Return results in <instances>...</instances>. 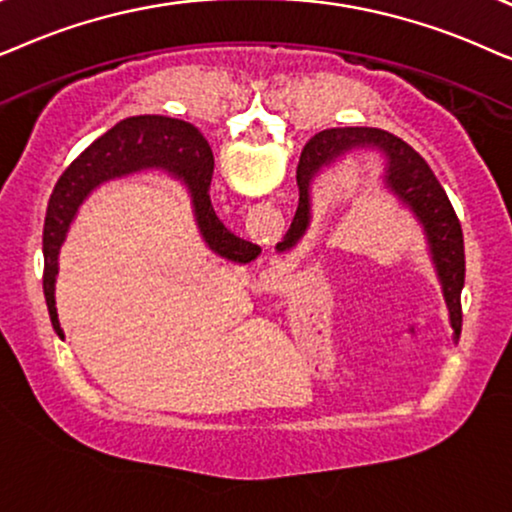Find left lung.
Masks as SVG:
<instances>
[{"label": "left lung", "instance_id": "8db88e82", "mask_svg": "<svg viewBox=\"0 0 512 512\" xmlns=\"http://www.w3.org/2000/svg\"><path fill=\"white\" fill-rule=\"evenodd\" d=\"M353 147H377L386 154V187L412 210L424 227L428 252L438 271L442 295L449 309V323L454 337L461 335V290L466 281V255H463V231L445 189L433 175V170L414 149L381 128H327L313 135L302 149L297 166L299 206L283 241L276 245L278 252L292 250L304 236L311 220V180L320 168L332 159L349 152Z\"/></svg>", "mask_w": 512, "mask_h": 512}]
</instances>
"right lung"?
Masks as SVG:
<instances>
[{
    "instance_id": "obj_1",
    "label": "right lung",
    "mask_w": 512,
    "mask_h": 512,
    "mask_svg": "<svg viewBox=\"0 0 512 512\" xmlns=\"http://www.w3.org/2000/svg\"><path fill=\"white\" fill-rule=\"evenodd\" d=\"M213 166V152L199 128L180 119L159 117V114H142V117L119 121L86 152H81L79 159L70 163L53 189L44 222V297L53 330L60 337H63V330H60L56 311L60 245L86 196L112 177L138 173L145 168H163L180 175L192 194L196 224L208 248L236 264H248L260 255V245L234 236L215 215L208 194Z\"/></svg>"
}]
</instances>
